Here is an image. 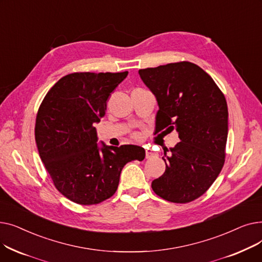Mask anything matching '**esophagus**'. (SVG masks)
<instances>
[{"instance_id":"1","label":"esophagus","mask_w":262,"mask_h":262,"mask_svg":"<svg viewBox=\"0 0 262 262\" xmlns=\"http://www.w3.org/2000/svg\"><path fill=\"white\" fill-rule=\"evenodd\" d=\"M145 157H146V159H152V158L156 157V153L154 152L153 149L146 148V149H145Z\"/></svg>"}]
</instances>
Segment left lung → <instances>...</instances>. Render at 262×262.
Wrapping results in <instances>:
<instances>
[{"label":"left lung","instance_id":"1","mask_svg":"<svg viewBox=\"0 0 262 262\" xmlns=\"http://www.w3.org/2000/svg\"><path fill=\"white\" fill-rule=\"evenodd\" d=\"M159 110L156 133H178L166 171L152 182L155 193L173 203H189L209 189L225 161L228 109L224 94L199 66L182 61L139 70Z\"/></svg>","mask_w":262,"mask_h":262}]
</instances>
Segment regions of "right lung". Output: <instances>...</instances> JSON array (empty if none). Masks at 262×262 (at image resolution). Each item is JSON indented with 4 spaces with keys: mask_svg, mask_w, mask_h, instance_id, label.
<instances>
[{
    "mask_svg": "<svg viewBox=\"0 0 262 262\" xmlns=\"http://www.w3.org/2000/svg\"><path fill=\"white\" fill-rule=\"evenodd\" d=\"M127 74H68L39 107L35 139L40 158L56 189L76 204H99L113 196L123 167L145 157L138 145H99L94 127L106 114L109 96Z\"/></svg>",
    "mask_w": 262,
    "mask_h": 262,
    "instance_id": "add662e5",
    "label": "right lung"
}]
</instances>
